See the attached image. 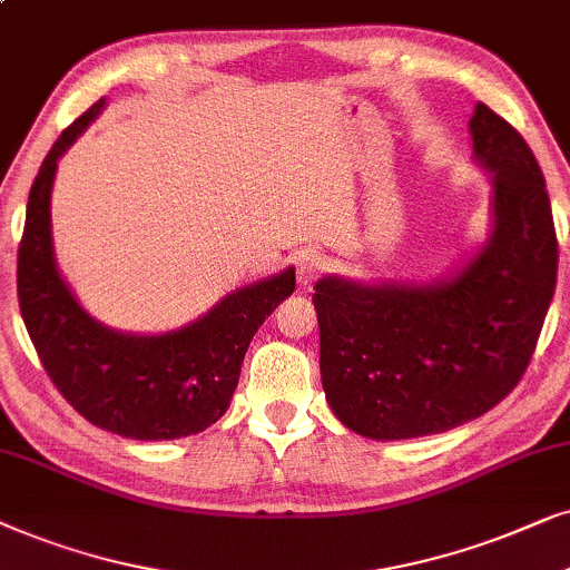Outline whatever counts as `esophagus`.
<instances>
[{
  "mask_svg": "<svg viewBox=\"0 0 570 570\" xmlns=\"http://www.w3.org/2000/svg\"><path fill=\"white\" fill-rule=\"evenodd\" d=\"M325 268H328L325 257L315 255V253L302 255L299 263H297V284L302 286V289H307V286H313L315 281L323 276Z\"/></svg>",
  "mask_w": 570,
  "mask_h": 570,
  "instance_id": "1",
  "label": "esophagus"
}]
</instances>
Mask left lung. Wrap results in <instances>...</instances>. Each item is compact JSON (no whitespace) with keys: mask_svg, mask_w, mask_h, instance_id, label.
<instances>
[{"mask_svg":"<svg viewBox=\"0 0 570 570\" xmlns=\"http://www.w3.org/2000/svg\"><path fill=\"white\" fill-rule=\"evenodd\" d=\"M469 132L492 179V232L474 257L424 284H315L323 391L356 435L409 440L476 420L513 391L534 354L558 278L542 169L484 104Z\"/></svg>","mask_w":570,"mask_h":570,"instance_id":"1","label":"left lung"}]
</instances>
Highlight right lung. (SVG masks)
I'll use <instances>...</instances> for the list:
<instances>
[{
  "label": "right lung",
  "mask_w": 570,
  "mask_h": 570,
  "mask_svg": "<svg viewBox=\"0 0 570 570\" xmlns=\"http://www.w3.org/2000/svg\"><path fill=\"white\" fill-rule=\"evenodd\" d=\"M104 106L98 98L59 135L30 187L18 249L22 323L51 383L90 424L132 440L187 438L229 409L249 341L294 292V268L242 286L197 321L156 336L90 317L57 268L51 185L57 161Z\"/></svg>",
  "instance_id": "obj_1"
}]
</instances>
